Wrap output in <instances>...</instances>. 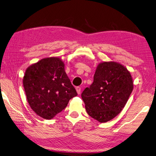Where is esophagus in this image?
<instances>
[{"mask_svg":"<svg viewBox=\"0 0 156 156\" xmlns=\"http://www.w3.org/2000/svg\"><path fill=\"white\" fill-rule=\"evenodd\" d=\"M76 92H77L78 94H80V92H81V88H80L79 86H78V87H76Z\"/></svg>","mask_w":156,"mask_h":156,"instance_id":"1","label":"esophagus"}]
</instances>
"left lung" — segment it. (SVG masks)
I'll list each match as a JSON object with an SVG mask.
<instances>
[{"label":"left lung","mask_w":156,"mask_h":156,"mask_svg":"<svg viewBox=\"0 0 156 156\" xmlns=\"http://www.w3.org/2000/svg\"><path fill=\"white\" fill-rule=\"evenodd\" d=\"M133 88L129 71L116 62H102L96 67L94 82L82 93L87 113L100 123L120 113Z\"/></svg>","instance_id":"1"}]
</instances>
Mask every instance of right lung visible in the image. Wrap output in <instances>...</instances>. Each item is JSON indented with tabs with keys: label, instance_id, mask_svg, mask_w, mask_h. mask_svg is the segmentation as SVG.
Here are the masks:
<instances>
[{
	"label": "right lung",
	"instance_id": "1",
	"mask_svg": "<svg viewBox=\"0 0 156 156\" xmlns=\"http://www.w3.org/2000/svg\"><path fill=\"white\" fill-rule=\"evenodd\" d=\"M58 57L41 59L27 68L23 86L28 102L40 117L52 119L77 96Z\"/></svg>",
	"mask_w": 156,
	"mask_h": 156
}]
</instances>
